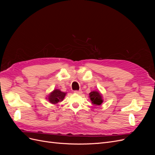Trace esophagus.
Segmentation results:
<instances>
[{
    "instance_id": "esophagus-1",
    "label": "esophagus",
    "mask_w": 155,
    "mask_h": 155,
    "mask_svg": "<svg viewBox=\"0 0 155 155\" xmlns=\"http://www.w3.org/2000/svg\"><path fill=\"white\" fill-rule=\"evenodd\" d=\"M74 92L77 94H81L83 93L82 91H74Z\"/></svg>"
}]
</instances>
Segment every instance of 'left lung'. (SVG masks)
Returning <instances> with one entry per match:
<instances>
[{
  "label": "left lung",
  "instance_id": "obj_1",
  "mask_svg": "<svg viewBox=\"0 0 155 155\" xmlns=\"http://www.w3.org/2000/svg\"><path fill=\"white\" fill-rule=\"evenodd\" d=\"M89 97H90L92 104L96 106L101 105L102 103L104 102L102 94L98 91H93L89 93Z\"/></svg>",
  "mask_w": 155,
  "mask_h": 155
}]
</instances>
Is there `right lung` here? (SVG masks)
I'll return each mask as SVG.
<instances>
[{
  "label": "right lung",
  "instance_id": "add662e5",
  "mask_svg": "<svg viewBox=\"0 0 155 155\" xmlns=\"http://www.w3.org/2000/svg\"><path fill=\"white\" fill-rule=\"evenodd\" d=\"M67 93L61 91L59 89H54L47 96L46 99L48 100V101L51 104H58L59 102H61L66 96Z\"/></svg>",
  "mask_w": 155,
  "mask_h": 155
}]
</instances>
